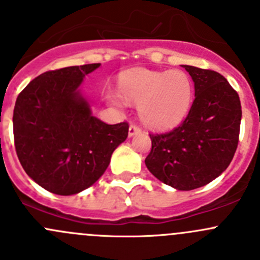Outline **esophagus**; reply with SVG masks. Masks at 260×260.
<instances>
[{"instance_id":"34e87169","label":"esophagus","mask_w":260,"mask_h":260,"mask_svg":"<svg viewBox=\"0 0 260 260\" xmlns=\"http://www.w3.org/2000/svg\"><path fill=\"white\" fill-rule=\"evenodd\" d=\"M140 132H141V128L136 124H131L129 128H128V136H129V137H133V136L137 135V133Z\"/></svg>"}]
</instances>
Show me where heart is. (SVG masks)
Returning <instances> with one entry per match:
<instances>
[{
    "label": "heart",
    "mask_w": 260,
    "mask_h": 260,
    "mask_svg": "<svg viewBox=\"0 0 260 260\" xmlns=\"http://www.w3.org/2000/svg\"><path fill=\"white\" fill-rule=\"evenodd\" d=\"M119 91L109 90L107 101L117 108L138 106L142 122L153 129L179 124L192 104L193 84L183 70L157 72L143 68L127 70L119 77Z\"/></svg>",
    "instance_id": "1"
}]
</instances>
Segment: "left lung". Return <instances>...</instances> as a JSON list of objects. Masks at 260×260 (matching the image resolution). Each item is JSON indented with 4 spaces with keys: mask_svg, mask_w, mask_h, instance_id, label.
Listing matches in <instances>:
<instances>
[{
    "mask_svg": "<svg viewBox=\"0 0 260 260\" xmlns=\"http://www.w3.org/2000/svg\"><path fill=\"white\" fill-rule=\"evenodd\" d=\"M195 85L187 117L174 131L149 135L146 166L161 182L181 191L208 185L232 162L238 147L242 106L237 91L219 73L181 65Z\"/></svg>",
    "mask_w": 260,
    "mask_h": 260,
    "instance_id": "obj_1",
    "label": "left lung"
}]
</instances>
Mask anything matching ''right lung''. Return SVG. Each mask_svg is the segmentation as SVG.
Returning <instances> with one entry per match:
<instances>
[{
    "instance_id": "1",
    "label": "right lung",
    "mask_w": 260,
    "mask_h": 260,
    "mask_svg": "<svg viewBox=\"0 0 260 260\" xmlns=\"http://www.w3.org/2000/svg\"><path fill=\"white\" fill-rule=\"evenodd\" d=\"M101 67H68L39 75L17 96L14 137L26 174L52 193H79L99 180L128 124H107L91 113L80 85Z\"/></svg>"
}]
</instances>
